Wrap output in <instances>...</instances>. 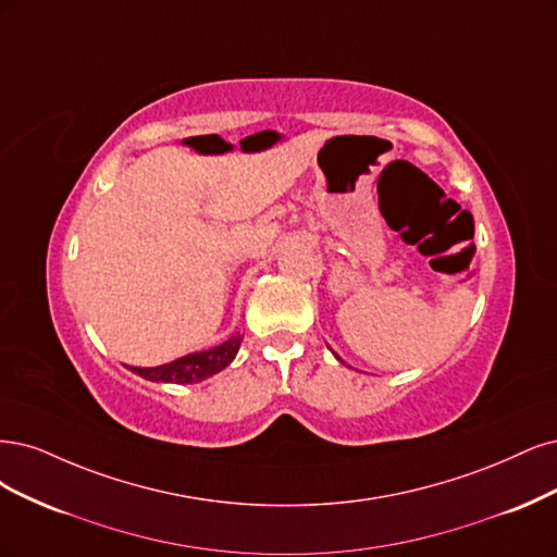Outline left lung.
<instances>
[{"instance_id": "left-lung-1", "label": "left lung", "mask_w": 557, "mask_h": 557, "mask_svg": "<svg viewBox=\"0 0 557 557\" xmlns=\"http://www.w3.org/2000/svg\"><path fill=\"white\" fill-rule=\"evenodd\" d=\"M329 349H331V347H329ZM331 351H333V349H331ZM333 356H335V358H337V361H339V363H345V361H343V358H339V356H337V354H335V351H333Z\"/></svg>"}]
</instances>
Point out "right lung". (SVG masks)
Instances as JSON below:
<instances>
[{
    "label": "right lung",
    "mask_w": 557,
    "mask_h": 557,
    "mask_svg": "<svg viewBox=\"0 0 557 557\" xmlns=\"http://www.w3.org/2000/svg\"><path fill=\"white\" fill-rule=\"evenodd\" d=\"M240 343H243V335L236 333L218 347H212L208 351L187 354L166 366H157V368L124 366V368L140 374L143 380L159 382V384H196V382H203L206 376L222 372L233 361V358H236Z\"/></svg>",
    "instance_id": "add662e5"
}]
</instances>
